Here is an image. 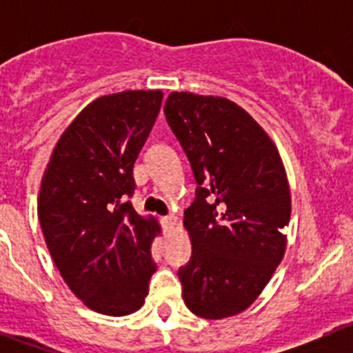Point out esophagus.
I'll list each match as a JSON object with an SVG mask.
<instances>
[{
  "mask_svg": "<svg viewBox=\"0 0 353 353\" xmlns=\"http://www.w3.org/2000/svg\"><path fill=\"white\" fill-rule=\"evenodd\" d=\"M176 222H177V219H176V216H174V215L162 216V225H163V229H165V230L174 229V225H176Z\"/></svg>",
  "mask_w": 353,
  "mask_h": 353,
  "instance_id": "34e87169",
  "label": "esophagus"
}]
</instances>
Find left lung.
<instances>
[{"mask_svg": "<svg viewBox=\"0 0 353 353\" xmlns=\"http://www.w3.org/2000/svg\"><path fill=\"white\" fill-rule=\"evenodd\" d=\"M163 112L198 183L184 210L193 251L179 270L183 299L199 318L236 316L285 254L292 203L282 157L251 114L225 97L172 92Z\"/></svg>", "mask_w": 353, "mask_h": 353, "instance_id": "8db88e82", "label": "left lung"}]
</instances>
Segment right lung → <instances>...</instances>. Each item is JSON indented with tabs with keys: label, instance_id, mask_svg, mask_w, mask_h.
<instances>
[{
	"label": "right lung",
	"instance_id": "obj_1",
	"mask_svg": "<svg viewBox=\"0 0 353 353\" xmlns=\"http://www.w3.org/2000/svg\"><path fill=\"white\" fill-rule=\"evenodd\" d=\"M162 90L102 95L56 143L37 213L56 268L92 311L126 316L148 295L159 220L134 212L133 165L162 105Z\"/></svg>",
	"mask_w": 353,
	"mask_h": 353
}]
</instances>
